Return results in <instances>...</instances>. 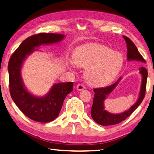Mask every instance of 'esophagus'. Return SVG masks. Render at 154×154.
Here are the masks:
<instances>
[{
  "instance_id": "34e87169",
  "label": "esophagus",
  "mask_w": 154,
  "mask_h": 154,
  "mask_svg": "<svg viewBox=\"0 0 154 154\" xmlns=\"http://www.w3.org/2000/svg\"><path fill=\"white\" fill-rule=\"evenodd\" d=\"M76 89H78L79 91H81V90H83V89H85V87L82 84H79L76 86Z\"/></svg>"
}]
</instances>
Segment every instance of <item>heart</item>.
<instances>
[{
	"label": "heart",
	"mask_w": 154,
	"mask_h": 154,
	"mask_svg": "<svg viewBox=\"0 0 154 154\" xmlns=\"http://www.w3.org/2000/svg\"><path fill=\"white\" fill-rule=\"evenodd\" d=\"M73 60L79 67L87 68L85 77L93 86L103 87L112 82L122 69V54L99 44L85 45L78 48Z\"/></svg>",
	"instance_id": "obj_1"
}]
</instances>
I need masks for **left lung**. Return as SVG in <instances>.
I'll use <instances>...</instances> for the list:
<instances>
[{"instance_id": "left-lung-1", "label": "left lung", "mask_w": 154, "mask_h": 154, "mask_svg": "<svg viewBox=\"0 0 154 154\" xmlns=\"http://www.w3.org/2000/svg\"><path fill=\"white\" fill-rule=\"evenodd\" d=\"M123 38L127 43V60H137L142 63H146L145 60L139 52L134 42L128 37L125 36H123ZM139 71H140L143 79H142V84L138 99L136 103L134 105H132L128 110L125 111L122 113H117V114L109 113L105 109V107H104V101L107 98L109 94L117 86L118 82L121 80V77H120L119 79L114 84L110 85V86L103 87V88L94 89V91L95 92V94H94L93 105H92L91 107V115L92 118L96 123L103 125V126H108V125L120 123V122L123 121L127 118H128L136 109L137 107L140 105V103L143 102L144 98H145L148 73L147 71L144 67L139 68Z\"/></svg>"}]
</instances>
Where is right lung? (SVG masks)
I'll return each mask as SVG.
<instances>
[{"label": "right lung", "instance_id": "obj_1", "mask_svg": "<svg viewBox=\"0 0 154 154\" xmlns=\"http://www.w3.org/2000/svg\"><path fill=\"white\" fill-rule=\"evenodd\" d=\"M65 38L63 34L41 33L26 38L16 49L8 63L9 91L14 103L30 119L41 122L55 120L60 113L64 100L73 90V82L54 84L48 94L42 97L34 96L25 87L20 71L23 61L36 47L56 43Z\"/></svg>", "mask_w": 154, "mask_h": 154}]
</instances>
